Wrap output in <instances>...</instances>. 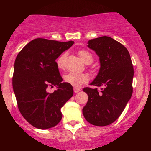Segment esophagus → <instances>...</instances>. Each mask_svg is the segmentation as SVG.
<instances>
[{"label": "esophagus", "mask_w": 151, "mask_h": 151, "mask_svg": "<svg viewBox=\"0 0 151 151\" xmlns=\"http://www.w3.org/2000/svg\"><path fill=\"white\" fill-rule=\"evenodd\" d=\"M74 93H78L79 91H80V89L78 88H74Z\"/></svg>", "instance_id": "34e87169"}]
</instances>
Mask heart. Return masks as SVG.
Segmentation results:
<instances>
[{
  "label": "heart",
  "instance_id": "b5f03b06",
  "mask_svg": "<svg viewBox=\"0 0 151 151\" xmlns=\"http://www.w3.org/2000/svg\"><path fill=\"white\" fill-rule=\"evenodd\" d=\"M78 54L82 60L86 64H90L93 60V57L92 55L88 52L87 50H81L78 52ZM66 54H62L57 59V66L59 68H62L64 63ZM65 82L68 84H71L74 87H79L81 85L84 84L88 81V76L86 74H80V73L76 72H68L65 74L64 77Z\"/></svg>",
  "mask_w": 151,
  "mask_h": 151
}]
</instances>
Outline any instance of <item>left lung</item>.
<instances>
[{
    "mask_svg": "<svg viewBox=\"0 0 151 151\" xmlns=\"http://www.w3.org/2000/svg\"><path fill=\"white\" fill-rule=\"evenodd\" d=\"M88 47L99 57L100 69L91 85L85 88L88 101L83 107L86 121L94 126H104L116 121L133 93L134 68L129 51L109 36L91 39Z\"/></svg>",
    "mask_w": 151,
    "mask_h": 151,
    "instance_id": "1",
    "label": "left lung"
}]
</instances>
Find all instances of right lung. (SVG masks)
<instances>
[{
	"instance_id": "right-lung-1",
	"label": "right lung",
	"mask_w": 151,
	"mask_h": 151,
	"mask_svg": "<svg viewBox=\"0 0 151 151\" xmlns=\"http://www.w3.org/2000/svg\"><path fill=\"white\" fill-rule=\"evenodd\" d=\"M74 43L36 39L17 56L12 85L17 106L23 118L37 129H50L60 122V109L74 93L72 85L62 83L55 61ZM55 85L56 91L47 92Z\"/></svg>"
}]
</instances>
